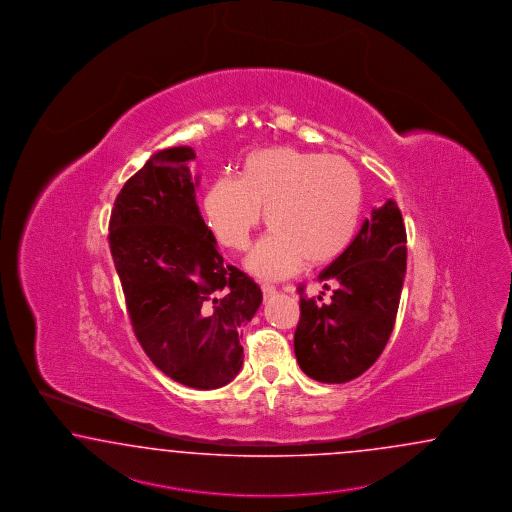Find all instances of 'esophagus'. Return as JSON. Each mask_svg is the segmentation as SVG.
Segmentation results:
<instances>
[{"label":"esophagus","mask_w":512,"mask_h":512,"mask_svg":"<svg viewBox=\"0 0 512 512\" xmlns=\"http://www.w3.org/2000/svg\"><path fill=\"white\" fill-rule=\"evenodd\" d=\"M261 291H263L264 298H272V296H274V294L277 292L274 285H266V283L261 285Z\"/></svg>","instance_id":"1"}]
</instances>
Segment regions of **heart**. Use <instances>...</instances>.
Listing matches in <instances>:
<instances>
[{
	"label": "heart",
	"instance_id": "b5f03b06",
	"mask_svg": "<svg viewBox=\"0 0 512 512\" xmlns=\"http://www.w3.org/2000/svg\"><path fill=\"white\" fill-rule=\"evenodd\" d=\"M208 227L221 246L244 251L263 220L272 231L249 255L248 268L283 279L305 261L337 259L354 238L361 212V182L341 156L272 147L249 152L238 179L220 177L203 201Z\"/></svg>",
	"mask_w": 512,
	"mask_h": 512
}]
</instances>
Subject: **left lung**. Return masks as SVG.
Returning <instances> with one entry per match:
<instances>
[{
  "label": "left lung",
  "instance_id": "1",
  "mask_svg": "<svg viewBox=\"0 0 512 512\" xmlns=\"http://www.w3.org/2000/svg\"><path fill=\"white\" fill-rule=\"evenodd\" d=\"M406 274V229L397 203L373 208L352 244L324 268L318 281L332 294L307 298L300 292V322L294 354L309 378L345 384L365 373L393 332ZM324 294V292H322Z\"/></svg>",
  "mask_w": 512,
  "mask_h": 512
}]
</instances>
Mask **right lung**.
<instances>
[{
	"instance_id": "1",
	"label": "right lung",
	"mask_w": 512,
	"mask_h": 512,
	"mask_svg": "<svg viewBox=\"0 0 512 512\" xmlns=\"http://www.w3.org/2000/svg\"><path fill=\"white\" fill-rule=\"evenodd\" d=\"M195 152L152 154L117 195L110 249L139 345L195 389H218L242 369V328L263 302L259 285L223 264L195 203Z\"/></svg>"
}]
</instances>
